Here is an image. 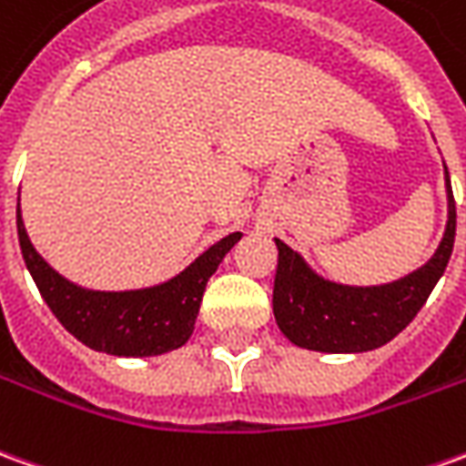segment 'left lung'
I'll list each match as a JSON object with an SVG mask.
<instances>
[{"label":"left lung","mask_w":466,"mask_h":466,"mask_svg":"<svg viewBox=\"0 0 466 466\" xmlns=\"http://www.w3.org/2000/svg\"><path fill=\"white\" fill-rule=\"evenodd\" d=\"M447 181V227L431 259L383 285H346L315 272L308 259L275 237L278 272L272 310L279 330L295 346L320 353H366L386 346L424 308L447 269L457 234V207Z\"/></svg>","instance_id":"left-lung-1"}]
</instances>
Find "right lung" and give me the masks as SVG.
<instances>
[{
  "instance_id": "obj_1",
  "label": "right lung",
  "mask_w": 466,
  "mask_h": 466,
  "mask_svg": "<svg viewBox=\"0 0 466 466\" xmlns=\"http://www.w3.org/2000/svg\"><path fill=\"white\" fill-rule=\"evenodd\" d=\"M17 234L29 275L55 318L83 346L118 358H151L187 346L207 282L242 232L204 249L174 278L151 288L90 289L63 278L29 242L17 204Z\"/></svg>"
}]
</instances>
